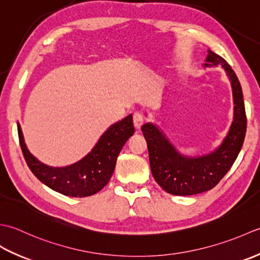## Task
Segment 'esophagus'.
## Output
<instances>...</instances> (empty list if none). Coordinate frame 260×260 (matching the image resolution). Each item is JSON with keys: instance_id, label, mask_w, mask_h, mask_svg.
Masks as SVG:
<instances>
[{"instance_id": "1", "label": "esophagus", "mask_w": 260, "mask_h": 260, "mask_svg": "<svg viewBox=\"0 0 260 260\" xmlns=\"http://www.w3.org/2000/svg\"><path fill=\"white\" fill-rule=\"evenodd\" d=\"M144 122H145V116L139 112H136L134 114V124L136 126V129H140V126Z\"/></svg>"}]
</instances>
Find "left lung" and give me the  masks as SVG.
Instances as JSON below:
<instances>
[{"mask_svg":"<svg viewBox=\"0 0 260 260\" xmlns=\"http://www.w3.org/2000/svg\"><path fill=\"white\" fill-rule=\"evenodd\" d=\"M203 65L223 67L230 79L234 96V121L226 137L215 150L203 156H184L157 125L148 122L141 126L149 152L152 176L162 189L173 195H194L213 188L234 165L245 140V102L236 73L223 58L211 50Z\"/></svg>","mask_w":260,"mask_h":260,"instance_id":"left-lung-1","label":"left lung"}]
</instances>
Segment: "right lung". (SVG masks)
Here are the masks:
<instances>
[{"mask_svg":"<svg viewBox=\"0 0 260 260\" xmlns=\"http://www.w3.org/2000/svg\"><path fill=\"white\" fill-rule=\"evenodd\" d=\"M135 134L132 114L109 126L96 145L81 160L63 167L48 166L29 151L21 125L18 135L24 159L35 176L51 189L72 198H85L100 192L114 172L116 158L129 138Z\"/></svg>","mask_w":260,"mask_h":260,"instance_id":"right-lung-1","label":"right lung"}]
</instances>
